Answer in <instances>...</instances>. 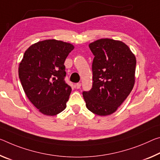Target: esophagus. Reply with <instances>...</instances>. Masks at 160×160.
Listing matches in <instances>:
<instances>
[{
  "label": "esophagus",
  "instance_id": "1",
  "mask_svg": "<svg viewBox=\"0 0 160 160\" xmlns=\"http://www.w3.org/2000/svg\"><path fill=\"white\" fill-rule=\"evenodd\" d=\"M75 85H76V88H77L78 89H79V88H80V87H81V83L78 82V83H77V84H76Z\"/></svg>",
  "mask_w": 160,
  "mask_h": 160
}]
</instances>
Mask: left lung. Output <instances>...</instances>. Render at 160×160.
Segmentation results:
<instances>
[{
    "mask_svg": "<svg viewBox=\"0 0 160 160\" xmlns=\"http://www.w3.org/2000/svg\"><path fill=\"white\" fill-rule=\"evenodd\" d=\"M94 55L92 87L83 91L86 107L100 116L118 110L135 85L136 58L129 47L120 40L103 38L91 42Z\"/></svg>",
    "mask_w": 160,
    "mask_h": 160,
    "instance_id": "left-lung-1",
    "label": "left lung"
}]
</instances>
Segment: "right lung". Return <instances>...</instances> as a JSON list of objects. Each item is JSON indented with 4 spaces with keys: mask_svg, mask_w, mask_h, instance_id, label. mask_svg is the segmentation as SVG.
Here are the masks:
<instances>
[{
    "mask_svg": "<svg viewBox=\"0 0 160 160\" xmlns=\"http://www.w3.org/2000/svg\"><path fill=\"white\" fill-rule=\"evenodd\" d=\"M74 46L45 40L30 46L19 64L18 75L25 95L45 115L54 116L66 108L71 87L65 81V60Z\"/></svg>",
    "mask_w": 160,
    "mask_h": 160,
    "instance_id": "add662e5",
    "label": "right lung"
}]
</instances>
